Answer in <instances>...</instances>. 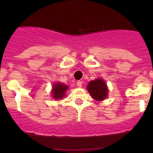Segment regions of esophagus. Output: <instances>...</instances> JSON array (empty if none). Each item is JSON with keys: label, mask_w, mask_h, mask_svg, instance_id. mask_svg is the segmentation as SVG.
Returning a JSON list of instances; mask_svg holds the SVG:
<instances>
[{"label": "esophagus", "mask_w": 153, "mask_h": 153, "mask_svg": "<svg viewBox=\"0 0 153 153\" xmlns=\"http://www.w3.org/2000/svg\"><path fill=\"white\" fill-rule=\"evenodd\" d=\"M76 85H77V86H79V87H81L82 86V85H83V83H82V81L79 80L76 82Z\"/></svg>", "instance_id": "1"}]
</instances>
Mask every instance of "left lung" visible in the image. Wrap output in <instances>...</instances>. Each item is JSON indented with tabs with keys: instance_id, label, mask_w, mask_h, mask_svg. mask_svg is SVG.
<instances>
[{
	"instance_id": "1",
	"label": "left lung",
	"mask_w": 153,
	"mask_h": 153,
	"mask_svg": "<svg viewBox=\"0 0 153 153\" xmlns=\"http://www.w3.org/2000/svg\"><path fill=\"white\" fill-rule=\"evenodd\" d=\"M87 90L91 97L97 100H103L107 97V86L106 83L101 79L90 81L87 86Z\"/></svg>"
}]
</instances>
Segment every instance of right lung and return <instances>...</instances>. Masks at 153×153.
<instances>
[{"mask_svg": "<svg viewBox=\"0 0 153 153\" xmlns=\"http://www.w3.org/2000/svg\"><path fill=\"white\" fill-rule=\"evenodd\" d=\"M68 89L67 86L63 84V83H55V85L53 87L52 93L53 98L58 100V99H61L62 97H64L65 92Z\"/></svg>", "mask_w": 153, "mask_h": 153, "instance_id": "add662e5", "label": "right lung"}]
</instances>
